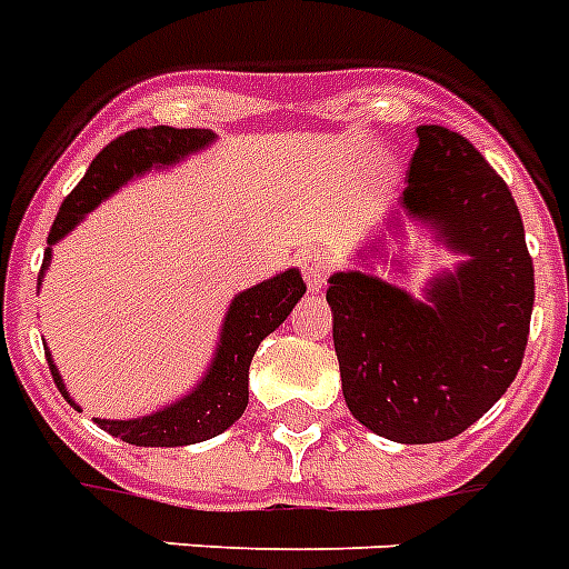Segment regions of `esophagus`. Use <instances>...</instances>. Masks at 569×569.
<instances>
[{
  "label": "esophagus",
  "mask_w": 569,
  "mask_h": 569,
  "mask_svg": "<svg viewBox=\"0 0 569 569\" xmlns=\"http://www.w3.org/2000/svg\"><path fill=\"white\" fill-rule=\"evenodd\" d=\"M329 271H332V260L323 251H312V254L303 257V277H307L309 292H321L327 286Z\"/></svg>",
  "instance_id": "34e87169"
}]
</instances>
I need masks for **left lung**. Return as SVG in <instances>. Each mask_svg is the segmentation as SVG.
<instances>
[{
  "label": "left lung",
  "instance_id": "8db88e82",
  "mask_svg": "<svg viewBox=\"0 0 569 569\" xmlns=\"http://www.w3.org/2000/svg\"><path fill=\"white\" fill-rule=\"evenodd\" d=\"M408 188L388 228L402 219L431 228L455 269L433 274L413 298L361 269L329 277L332 341L343 402L373 433L405 446L442 442L483 417L523 361L536 271L512 193L475 144L446 127H417ZM390 262L399 266V257ZM405 266V262H402Z\"/></svg>",
  "mask_w": 569,
  "mask_h": 569
}]
</instances>
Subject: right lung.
<instances>
[{
    "label": "right lung",
    "mask_w": 569,
    "mask_h": 569,
    "mask_svg": "<svg viewBox=\"0 0 569 569\" xmlns=\"http://www.w3.org/2000/svg\"><path fill=\"white\" fill-rule=\"evenodd\" d=\"M217 141V132L211 130H176V127H152V130H130L112 144L94 156L80 184L66 196L63 208L57 213L54 226L49 233V248L42 257V269L37 277V286H42V277L49 271L51 246L63 240L71 228L80 226L86 213H92L103 199L138 179L150 170H167L184 161L188 156L208 150ZM307 292V283L298 269H286L280 274L251 286L246 292L233 295L231 307L222 318L217 350H213L211 365L204 376L196 381V388L164 405L161 410H152L138 419H94L112 437L130 442V446L144 448H176L193 446L204 439L228 431L248 405V367L254 358L262 338L271 336L280 323L289 318L300 298ZM51 376H54L57 390L63 393L69 405L74 399L63 385V376L57 370L54 358L46 347ZM80 410V405H74Z\"/></svg>",
    "instance_id": "1"
}]
</instances>
